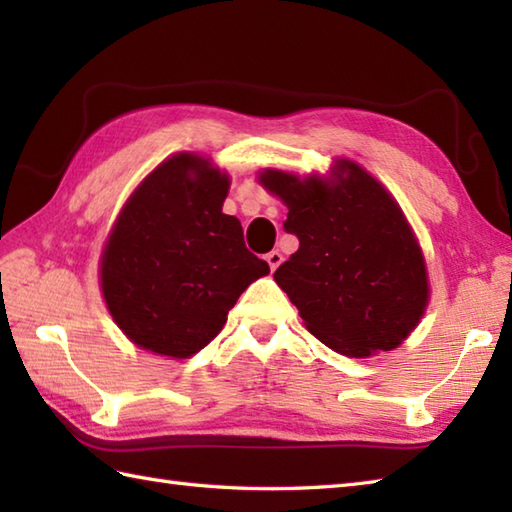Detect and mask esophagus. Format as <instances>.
<instances>
[{"label":"esophagus","instance_id":"esophagus-1","mask_svg":"<svg viewBox=\"0 0 512 512\" xmlns=\"http://www.w3.org/2000/svg\"><path fill=\"white\" fill-rule=\"evenodd\" d=\"M266 262L270 264V268L275 270V268H277L281 262H284V255H281L279 250H270V253L266 255Z\"/></svg>","mask_w":512,"mask_h":512}]
</instances>
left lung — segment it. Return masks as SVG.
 Here are the masks:
<instances>
[{"instance_id": "8db88e82", "label": "left lung", "mask_w": 512, "mask_h": 512, "mask_svg": "<svg viewBox=\"0 0 512 512\" xmlns=\"http://www.w3.org/2000/svg\"><path fill=\"white\" fill-rule=\"evenodd\" d=\"M336 182L266 171L288 206L299 250L275 270L308 330L345 356L394 350L429 299L420 246L400 206L365 169L341 160Z\"/></svg>"}]
</instances>
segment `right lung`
Here are the masks:
<instances>
[{
	"label": "right lung",
	"instance_id": "1",
	"mask_svg": "<svg viewBox=\"0 0 512 512\" xmlns=\"http://www.w3.org/2000/svg\"><path fill=\"white\" fill-rule=\"evenodd\" d=\"M228 178L180 154L149 173L107 239L101 284L129 339L187 358L224 328L228 310L270 273L250 253L237 217L222 213Z\"/></svg>",
	"mask_w": 512,
	"mask_h": 512
}]
</instances>
